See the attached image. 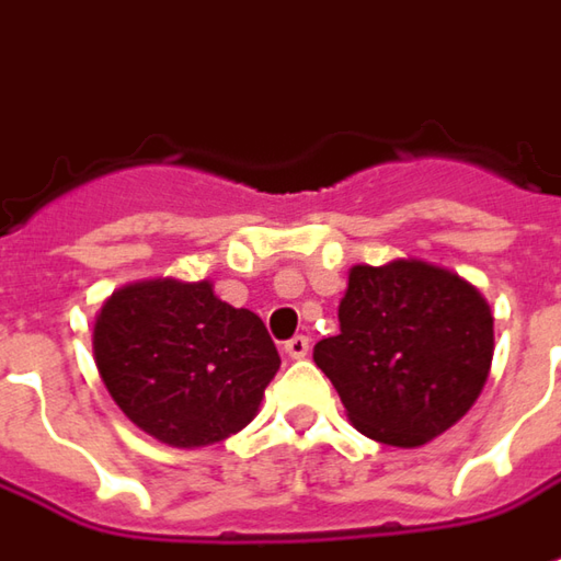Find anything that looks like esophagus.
Listing matches in <instances>:
<instances>
[{"label": "esophagus", "instance_id": "1", "mask_svg": "<svg viewBox=\"0 0 561 561\" xmlns=\"http://www.w3.org/2000/svg\"><path fill=\"white\" fill-rule=\"evenodd\" d=\"M285 354L291 359H304L310 354V339L307 335H295V339L285 341Z\"/></svg>", "mask_w": 561, "mask_h": 561}]
</instances>
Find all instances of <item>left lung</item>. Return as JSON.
<instances>
[{
    "instance_id": "8db88e82",
    "label": "left lung",
    "mask_w": 561,
    "mask_h": 561,
    "mask_svg": "<svg viewBox=\"0 0 561 561\" xmlns=\"http://www.w3.org/2000/svg\"><path fill=\"white\" fill-rule=\"evenodd\" d=\"M341 332L313 347L357 432L419 447L469 413L493 359L488 300L422 261L354 266Z\"/></svg>"
}]
</instances>
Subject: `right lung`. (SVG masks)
<instances>
[{
  "mask_svg": "<svg viewBox=\"0 0 561 561\" xmlns=\"http://www.w3.org/2000/svg\"><path fill=\"white\" fill-rule=\"evenodd\" d=\"M107 394L170 447H207L257 415L279 351L251 310L210 282L129 285L102 307L92 335Z\"/></svg>",
  "mask_w": 561,
  "mask_h": 561,
  "instance_id": "right-lung-1",
  "label": "right lung"
}]
</instances>
